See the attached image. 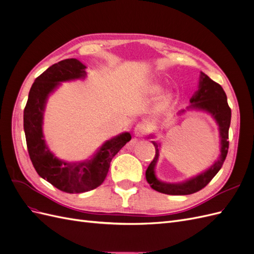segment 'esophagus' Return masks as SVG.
<instances>
[{
    "label": "esophagus",
    "instance_id": "obj_1",
    "mask_svg": "<svg viewBox=\"0 0 254 254\" xmlns=\"http://www.w3.org/2000/svg\"><path fill=\"white\" fill-rule=\"evenodd\" d=\"M133 132L136 136H144L146 133L148 132V126L145 124V123H140L134 127Z\"/></svg>",
    "mask_w": 254,
    "mask_h": 254
}]
</instances>
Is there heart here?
<instances>
[{"mask_svg": "<svg viewBox=\"0 0 254 254\" xmlns=\"http://www.w3.org/2000/svg\"><path fill=\"white\" fill-rule=\"evenodd\" d=\"M159 90V88L158 87H155V88H153V91H158ZM171 97H172V94L171 93H167L165 96H164V101H170V99H171Z\"/></svg>", "mask_w": 254, "mask_h": 254, "instance_id": "heart-1", "label": "heart"}]
</instances>
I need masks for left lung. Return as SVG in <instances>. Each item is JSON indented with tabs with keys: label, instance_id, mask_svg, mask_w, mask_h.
<instances>
[{
	"label": "left lung",
	"instance_id": "obj_1",
	"mask_svg": "<svg viewBox=\"0 0 254 254\" xmlns=\"http://www.w3.org/2000/svg\"><path fill=\"white\" fill-rule=\"evenodd\" d=\"M190 105L186 110H181L178 114L186 112L187 110L203 111L211 114V117L216 122L219 130L220 139V155L215 162L195 177H191L189 180L179 183L164 182L158 179L156 175V165L158 163L160 156V143L151 141L155 145L156 156L151 161V163L146 170V180L149 186L160 193L167 195H190L196 193V191L203 189L216 175L224 164L228 148H229V128L231 123V109L228 105L227 95L220 84L212 80L209 76L200 72V78H199L198 90L190 99Z\"/></svg>",
	"mask_w": 254,
	"mask_h": 254
}]
</instances>
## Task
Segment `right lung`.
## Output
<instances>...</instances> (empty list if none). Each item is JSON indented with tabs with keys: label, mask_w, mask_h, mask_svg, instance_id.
Listing matches in <instances>:
<instances>
[{
	"label": "right lung",
	"mask_w": 254,
	"mask_h": 254,
	"mask_svg": "<svg viewBox=\"0 0 254 254\" xmlns=\"http://www.w3.org/2000/svg\"><path fill=\"white\" fill-rule=\"evenodd\" d=\"M86 67L75 58L50 66L30 88L23 118L29 158L36 172L58 190L70 194L84 193L101 186L112 158L131 140V134L123 132L106 141L91 159L78 162L61 160L50 150L43 134V115L48 99L61 82L86 78Z\"/></svg>",
	"instance_id": "obj_1"
}]
</instances>
